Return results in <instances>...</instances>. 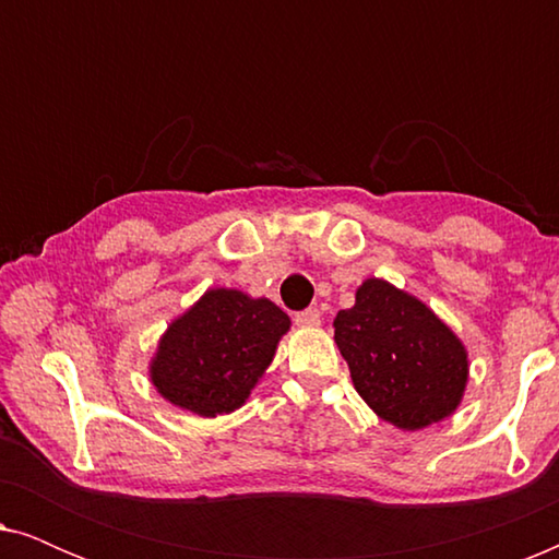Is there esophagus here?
Listing matches in <instances>:
<instances>
[{
  "label": "esophagus",
  "mask_w": 559,
  "mask_h": 559,
  "mask_svg": "<svg viewBox=\"0 0 559 559\" xmlns=\"http://www.w3.org/2000/svg\"><path fill=\"white\" fill-rule=\"evenodd\" d=\"M295 323L300 328H318L320 325V310L318 308H308L302 312H297Z\"/></svg>",
  "instance_id": "1"
}]
</instances>
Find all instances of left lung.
<instances>
[{
  "instance_id": "left-lung-1",
  "label": "left lung",
  "mask_w": 559,
  "mask_h": 559,
  "mask_svg": "<svg viewBox=\"0 0 559 559\" xmlns=\"http://www.w3.org/2000/svg\"><path fill=\"white\" fill-rule=\"evenodd\" d=\"M361 400L396 430L417 432L461 407L468 348L430 305L381 277L364 280L356 305L333 320Z\"/></svg>"
}]
</instances>
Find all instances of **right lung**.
<instances>
[{
	"instance_id": "1",
	"label": "right lung",
	"mask_w": 559,
	"mask_h": 559,
	"mask_svg": "<svg viewBox=\"0 0 559 559\" xmlns=\"http://www.w3.org/2000/svg\"><path fill=\"white\" fill-rule=\"evenodd\" d=\"M289 325L270 297L209 287L159 335L147 366L152 386L198 417L231 415L262 381Z\"/></svg>"
}]
</instances>
